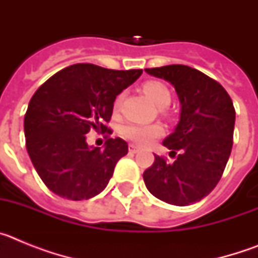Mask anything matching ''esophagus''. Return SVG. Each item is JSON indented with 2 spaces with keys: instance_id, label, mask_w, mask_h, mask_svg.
<instances>
[{
  "instance_id": "obj_1",
  "label": "esophagus",
  "mask_w": 258,
  "mask_h": 258,
  "mask_svg": "<svg viewBox=\"0 0 258 258\" xmlns=\"http://www.w3.org/2000/svg\"><path fill=\"white\" fill-rule=\"evenodd\" d=\"M138 151H140V147H138V146L133 145V143H131V145H129V152H132V154H136V152H138Z\"/></svg>"
}]
</instances>
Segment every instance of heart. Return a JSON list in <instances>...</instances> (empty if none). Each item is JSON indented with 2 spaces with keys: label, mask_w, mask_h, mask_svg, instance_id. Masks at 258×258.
Returning <instances> with one entry per match:
<instances>
[{
  "label": "heart",
  "mask_w": 258,
  "mask_h": 258,
  "mask_svg": "<svg viewBox=\"0 0 258 258\" xmlns=\"http://www.w3.org/2000/svg\"><path fill=\"white\" fill-rule=\"evenodd\" d=\"M143 92L159 107L168 106L170 103V99H172L168 86L160 81H147V83H145L143 84ZM122 98H124V94L121 93L115 99V103H113L115 111H117L121 106ZM120 134H121L122 138L132 141L137 145H150L159 137L163 136V127L157 124H126L121 127Z\"/></svg>",
  "instance_id": "1"
}]
</instances>
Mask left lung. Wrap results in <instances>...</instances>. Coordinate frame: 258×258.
<instances>
[{"instance_id": "left-lung-1", "label": "left lung", "mask_w": 258, "mask_h": 258, "mask_svg": "<svg viewBox=\"0 0 258 258\" xmlns=\"http://www.w3.org/2000/svg\"><path fill=\"white\" fill-rule=\"evenodd\" d=\"M169 81L181 102L175 131L163 145L170 150L169 163L155 155L143 173L146 187L155 198L172 206L200 202L216 187L229 160L235 125V108L223 86L200 71L183 64L146 68Z\"/></svg>"}]
</instances>
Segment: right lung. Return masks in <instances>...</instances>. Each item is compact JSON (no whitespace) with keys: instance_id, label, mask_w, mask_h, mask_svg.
<instances>
[{"instance_id":"1","label":"right lung","mask_w":258,"mask_h":258,"mask_svg":"<svg viewBox=\"0 0 258 258\" xmlns=\"http://www.w3.org/2000/svg\"><path fill=\"white\" fill-rule=\"evenodd\" d=\"M77 63L52 75L36 90L24 116L26 147L50 191L68 200H86L106 188L127 143L111 138L116 95L142 75ZM102 133L104 150L90 148L86 134Z\"/></svg>"}]
</instances>
